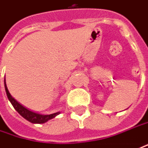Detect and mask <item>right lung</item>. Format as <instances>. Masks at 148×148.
Segmentation results:
<instances>
[{
    "label": "right lung",
    "instance_id": "obj_1",
    "mask_svg": "<svg viewBox=\"0 0 148 148\" xmlns=\"http://www.w3.org/2000/svg\"><path fill=\"white\" fill-rule=\"evenodd\" d=\"M5 92H6V95L8 99L10 100V102L11 103L12 106L14 107V108L16 109L17 112H19L24 119H25L26 120H28L29 122L32 123H44L45 122H47L49 119L55 118V116H57L58 114H60V112H55L49 115H43V114H39L36 112H32L29 109H27L26 108H25L22 106L21 103H19L9 93L7 86L5 84Z\"/></svg>",
    "mask_w": 148,
    "mask_h": 148
}]
</instances>
